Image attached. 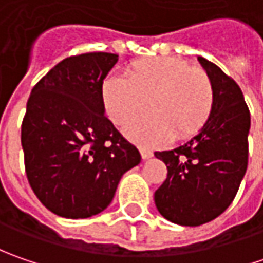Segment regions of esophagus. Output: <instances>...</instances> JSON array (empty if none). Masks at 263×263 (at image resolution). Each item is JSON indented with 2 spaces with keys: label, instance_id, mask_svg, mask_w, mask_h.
Here are the masks:
<instances>
[{
  "label": "esophagus",
  "instance_id": "34e87169",
  "mask_svg": "<svg viewBox=\"0 0 263 263\" xmlns=\"http://www.w3.org/2000/svg\"><path fill=\"white\" fill-rule=\"evenodd\" d=\"M140 155L143 159H149V158L154 155V152L151 149H146V147H140Z\"/></svg>",
  "mask_w": 263,
  "mask_h": 263
}]
</instances>
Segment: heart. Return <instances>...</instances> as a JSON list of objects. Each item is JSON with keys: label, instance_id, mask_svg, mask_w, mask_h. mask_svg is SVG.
Returning a JSON list of instances; mask_svg holds the SVG:
<instances>
[{"label": "heart", "instance_id": "heart-1", "mask_svg": "<svg viewBox=\"0 0 263 263\" xmlns=\"http://www.w3.org/2000/svg\"><path fill=\"white\" fill-rule=\"evenodd\" d=\"M149 111L126 127L128 139L154 146L174 136L199 133L214 109L211 76L200 67L174 57H155L130 64L121 74H109L101 86V102L116 126H124L145 105Z\"/></svg>", "mask_w": 263, "mask_h": 263}]
</instances>
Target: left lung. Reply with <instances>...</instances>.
Wrapping results in <instances>:
<instances>
[{
  "instance_id": "8db88e82",
  "label": "left lung",
  "mask_w": 263,
  "mask_h": 263,
  "mask_svg": "<svg viewBox=\"0 0 263 263\" xmlns=\"http://www.w3.org/2000/svg\"><path fill=\"white\" fill-rule=\"evenodd\" d=\"M199 61L214 85L212 114L187 143L155 152L168 171L155 205L168 221L186 227L206 224L231 205L249 159L250 112L241 89L214 63L202 57Z\"/></svg>"
}]
</instances>
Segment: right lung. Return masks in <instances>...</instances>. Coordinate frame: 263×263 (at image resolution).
I'll list each match as a JSON object with an SVG mask.
<instances>
[{"label":"right lung","instance_id":"obj_1","mask_svg":"<svg viewBox=\"0 0 263 263\" xmlns=\"http://www.w3.org/2000/svg\"><path fill=\"white\" fill-rule=\"evenodd\" d=\"M118 55L68 57L42 77L22 123L26 176L41 203L64 218H89L112 200L140 154L104 114L101 86Z\"/></svg>","mask_w":263,"mask_h":263}]
</instances>
